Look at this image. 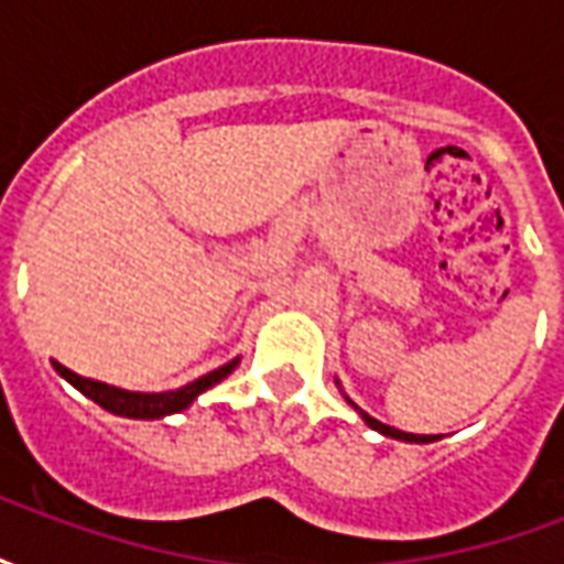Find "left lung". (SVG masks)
Wrapping results in <instances>:
<instances>
[{
  "instance_id": "8db88e82",
  "label": "left lung",
  "mask_w": 564,
  "mask_h": 564,
  "mask_svg": "<svg viewBox=\"0 0 564 564\" xmlns=\"http://www.w3.org/2000/svg\"><path fill=\"white\" fill-rule=\"evenodd\" d=\"M347 402H350V399H347ZM354 404V402H350ZM356 408V404H354ZM356 411H359V408H356ZM359 414H362V420H366L368 425H371V429H375V432H380V435H387V437H399V441H416V444H425V441H432V435L425 437V435H408V432H402V429H392V425H383L380 423V420H375V416H368L366 411H359Z\"/></svg>"
}]
</instances>
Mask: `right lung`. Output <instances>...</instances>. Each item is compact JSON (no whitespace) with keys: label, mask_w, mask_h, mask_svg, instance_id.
<instances>
[{"label":"right lung","mask_w":564,"mask_h":564,"mask_svg":"<svg viewBox=\"0 0 564 564\" xmlns=\"http://www.w3.org/2000/svg\"><path fill=\"white\" fill-rule=\"evenodd\" d=\"M238 366V359L232 362H226L220 366L217 371H210L205 378L193 380V383H186L181 390H172V392H129V390H117V387H108V383H99V380H90V378H80L75 371H68L66 366H59L54 362V368L63 375V378L80 390L87 399L105 408V411H111L117 416H132V420H160V416H169V414H177V411H184L193 404L196 395H202L205 390H210L214 383H220L232 368Z\"/></svg>","instance_id":"add662e5"}]
</instances>
